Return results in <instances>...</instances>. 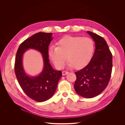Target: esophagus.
I'll return each instance as SVG.
<instances>
[{
    "label": "esophagus",
    "mask_w": 125,
    "mask_h": 125,
    "mask_svg": "<svg viewBox=\"0 0 125 125\" xmlns=\"http://www.w3.org/2000/svg\"><path fill=\"white\" fill-rule=\"evenodd\" d=\"M68 73H69V72H68V71H62V75H66V74H67Z\"/></svg>",
    "instance_id": "34e87169"
}]
</instances>
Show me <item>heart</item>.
Segmentation results:
<instances>
[{
  "label": "heart",
  "mask_w": 125,
  "mask_h": 125,
  "mask_svg": "<svg viewBox=\"0 0 125 125\" xmlns=\"http://www.w3.org/2000/svg\"><path fill=\"white\" fill-rule=\"evenodd\" d=\"M57 45L50 47L48 55L58 69L65 66L67 56L70 67L81 68L90 61L94 51L93 41L88 37L66 36L57 42Z\"/></svg>",
  "instance_id": "b5f03b06"
}]
</instances>
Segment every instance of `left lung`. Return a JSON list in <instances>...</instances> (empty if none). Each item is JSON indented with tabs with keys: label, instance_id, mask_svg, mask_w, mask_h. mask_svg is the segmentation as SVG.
<instances>
[{
	"label": "left lung",
	"instance_id": "left-lung-1",
	"mask_svg": "<svg viewBox=\"0 0 125 125\" xmlns=\"http://www.w3.org/2000/svg\"><path fill=\"white\" fill-rule=\"evenodd\" d=\"M95 42V50L89 63L75 72V92L83 97L92 98L106 88L112 70V55L106 42L100 35L87 31Z\"/></svg>",
	"mask_w": 125,
	"mask_h": 125
}]
</instances>
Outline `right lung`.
I'll use <instances>...</instances> for the list:
<instances>
[{"instance_id":"add662e5","label":"right lung","mask_w":125,"mask_h":125,"mask_svg":"<svg viewBox=\"0 0 125 125\" xmlns=\"http://www.w3.org/2000/svg\"><path fill=\"white\" fill-rule=\"evenodd\" d=\"M52 34V33L39 32L25 40L19 47L15 60V74L21 88L29 97L39 102L52 96L62 76V71L52 68L48 59V46L53 39ZM28 49L38 50L42 56L44 68L36 76H30L23 69V56Z\"/></svg>"}]
</instances>
